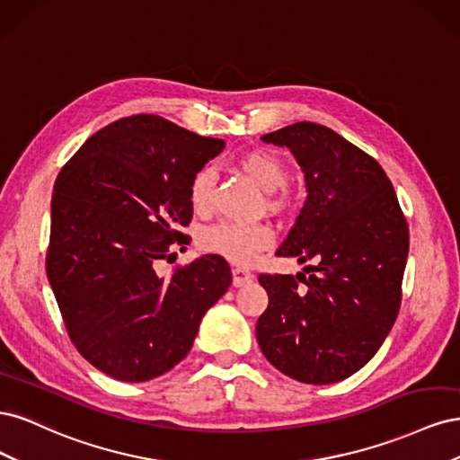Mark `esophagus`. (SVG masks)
<instances>
[{"label":"esophagus","mask_w":460,"mask_h":460,"mask_svg":"<svg viewBox=\"0 0 460 460\" xmlns=\"http://www.w3.org/2000/svg\"><path fill=\"white\" fill-rule=\"evenodd\" d=\"M232 282H234L235 288H242L249 282H253V272L235 267V269H232Z\"/></svg>","instance_id":"esophagus-1"}]
</instances>
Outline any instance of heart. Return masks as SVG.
Returning <instances> with one entry per match:
<instances>
[{
	"label": "heart",
	"instance_id": "obj_1",
	"mask_svg": "<svg viewBox=\"0 0 460 460\" xmlns=\"http://www.w3.org/2000/svg\"><path fill=\"white\" fill-rule=\"evenodd\" d=\"M238 169L243 171L253 182L267 191V207L274 213L286 211L294 203V196L286 190L288 164L270 149L247 151L235 161ZM215 174L208 169H199L191 176L190 201L193 211L203 215L213 205ZM272 243V232L264 225H240V222L222 220L215 226H208L199 235L203 252L225 257L234 264L247 267Z\"/></svg>",
	"mask_w": 460,
	"mask_h": 460
}]
</instances>
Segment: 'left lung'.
<instances>
[{"instance_id":"8db88e82","label":"left lung","mask_w":460,"mask_h":460,"mask_svg":"<svg viewBox=\"0 0 460 460\" xmlns=\"http://www.w3.org/2000/svg\"><path fill=\"white\" fill-rule=\"evenodd\" d=\"M303 166L307 201L278 257L305 274H259L269 307L257 320L262 355L289 378L333 384L380 349L401 307L409 225L382 166L333 130L296 122L262 136Z\"/></svg>"}]
</instances>
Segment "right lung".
<instances>
[{
  "label": "right lung",
  "mask_w": 460,
  "mask_h": 460,
  "mask_svg": "<svg viewBox=\"0 0 460 460\" xmlns=\"http://www.w3.org/2000/svg\"><path fill=\"white\" fill-rule=\"evenodd\" d=\"M222 147L159 115H132L90 136L55 180L48 280L73 345L111 378L169 372L232 284L220 255L161 270L190 243L191 176Z\"/></svg>",
  "instance_id": "add662e5"
}]
</instances>
